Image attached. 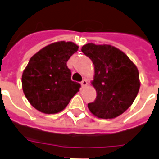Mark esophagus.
<instances>
[{
	"label": "esophagus",
	"instance_id": "obj_1",
	"mask_svg": "<svg viewBox=\"0 0 159 159\" xmlns=\"http://www.w3.org/2000/svg\"><path fill=\"white\" fill-rule=\"evenodd\" d=\"M81 84H82V87L83 88H84L85 86H87L88 85V82H87L86 79H83L82 82H81Z\"/></svg>",
	"mask_w": 159,
	"mask_h": 159
}]
</instances>
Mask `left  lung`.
Segmentation results:
<instances>
[{
  "label": "left lung",
  "mask_w": 159,
  "mask_h": 159,
  "mask_svg": "<svg viewBox=\"0 0 159 159\" xmlns=\"http://www.w3.org/2000/svg\"><path fill=\"white\" fill-rule=\"evenodd\" d=\"M82 52L94 65L93 86L97 96L88 104L92 113L100 118H114L133 104L140 89L136 66L121 50L110 45L88 43Z\"/></svg>",
  "instance_id": "1"
}]
</instances>
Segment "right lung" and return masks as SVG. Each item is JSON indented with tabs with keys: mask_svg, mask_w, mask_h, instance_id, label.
Instances as JSON below:
<instances>
[{
	"mask_svg": "<svg viewBox=\"0 0 159 159\" xmlns=\"http://www.w3.org/2000/svg\"><path fill=\"white\" fill-rule=\"evenodd\" d=\"M78 49L73 42H59L41 49L30 59L22 76L23 91L36 110L54 114L64 110L81 88L71 80L66 63Z\"/></svg>",
	"mask_w": 159,
	"mask_h": 159,
	"instance_id": "obj_1",
	"label": "right lung"
}]
</instances>
